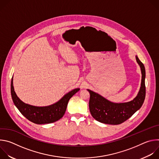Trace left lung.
Segmentation results:
<instances>
[{"label": "left lung", "instance_id": "1", "mask_svg": "<svg viewBox=\"0 0 159 159\" xmlns=\"http://www.w3.org/2000/svg\"><path fill=\"white\" fill-rule=\"evenodd\" d=\"M142 71L141 87L138 95L133 100L124 103L112 102L101 95L87 89L90 93L89 110L97 121L109 125H120L129 119L142 106L145 98V69L144 65L136 56Z\"/></svg>", "mask_w": 159, "mask_h": 159}]
</instances>
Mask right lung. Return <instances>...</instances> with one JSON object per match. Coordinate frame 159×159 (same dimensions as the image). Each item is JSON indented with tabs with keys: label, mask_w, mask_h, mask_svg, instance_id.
<instances>
[{
	"label": "right lung",
	"mask_w": 159,
	"mask_h": 159,
	"mask_svg": "<svg viewBox=\"0 0 159 159\" xmlns=\"http://www.w3.org/2000/svg\"><path fill=\"white\" fill-rule=\"evenodd\" d=\"M80 89H75L65 94L57 102L48 106H34L22 102L16 95L13 86V77L11 80V93L14 104L21 114L30 121L38 124H48L59 120L64 115L69 99Z\"/></svg>",
	"instance_id": "right-lung-1"
}]
</instances>
